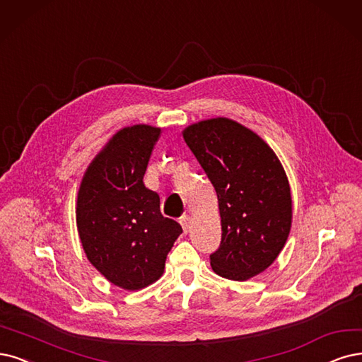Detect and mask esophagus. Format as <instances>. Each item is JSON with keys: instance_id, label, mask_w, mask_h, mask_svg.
Wrapping results in <instances>:
<instances>
[{"instance_id": "1", "label": "esophagus", "mask_w": 362, "mask_h": 362, "mask_svg": "<svg viewBox=\"0 0 362 362\" xmlns=\"http://www.w3.org/2000/svg\"><path fill=\"white\" fill-rule=\"evenodd\" d=\"M179 222H180V225H182L183 231L188 233V231H189V226H191V218L185 215V216H182V218L179 219Z\"/></svg>"}]
</instances>
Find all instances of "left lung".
<instances>
[{
	"instance_id": "obj_1",
	"label": "left lung",
	"mask_w": 362,
	"mask_h": 362,
	"mask_svg": "<svg viewBox=\"0 0 362 362\" xmlns=\"http://www.w3.org/2000/svg\"><path fill=\"white\" fill-rule=\"evenodd\" d=\"M183 139L218 195L222 238L210 255L213 272L238 282L262 273L284 249L292 222L279 158L258 134L226 117L189 125Z\"/></svg>"
}]
</instances>
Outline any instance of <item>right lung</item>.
Returning <instances> with one entry per match:
<instances>
[{
	"instance_id": "1",
	"label": "right lung",
	"mask_w": 362,
	"mask_h": 362,
	"mask_svg": "<svg viewBox=\"0 0 362 362\" xmlns=\"http://www.w3.org/2000/svg\"><path fill=\"white\" fill-rule=\"evenodd\" d=\"M160 129L117 131L80 183L76 222L89 262L113 285L137 291L163 276L182 226L160 215L159 195L143 177Z\"/></svg>"
}]
</instances>
